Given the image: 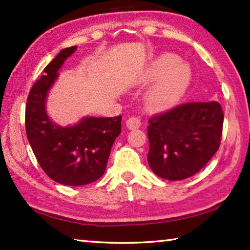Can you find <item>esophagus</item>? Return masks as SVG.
<instances>
[{
    "instance_id": "esophagus-1",
    "label": "esophagus",
    "mask_w": 250,
    "mask_h": 250,
    "mask_svg": "<svg viewBox=\"0 0 250 250\" xmlns=\"http://www.w3.org/2000/svg\"><path fill=\"white\" fill-rule=\"evenodd\" d=\"M125 125L129 130H134V129L140 128L141 121L138 117H130L129 119L125 121Z\"/></svg>"
}]
</instances>
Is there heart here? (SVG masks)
<instances>
[{"mask_svg": "<svg viewBox=\"0 0 250 250\" xmlns=\"http://www.w3.org/2000/svg\"><path fill=\"white\" fill-rule=\"evenodd\" d=\"M158 80L146 95V104L155 111L170 108L185 94L192 80V69L174 54H162L151 61L143 74L145 82Z\"/></svg>", "mask_w": 250, "mask_h": 250, "instance_id": "obj_1", "label": "heart"}]
</instances>
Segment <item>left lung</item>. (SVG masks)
<instances>
[{
    "label": "left lung",
    "mask_w": 250,
    "mask_h": 250,
    "mask_svg": "<svg viewBox=\"0 0 250 250\" xmlns=\"http://www.w3.org/2000/svg\"><path fill=\"white\" fill-rule=\"evenodd\" d=\"M224 112L217 101L188 103L149 119L151 170L180 181L196 174L221 145Z\"/></svg>",
    "instance_id": "left-lung-1"
}]
</instances>
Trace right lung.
<instances>
[{"instance_id":"right-lung-1","label":"right lung","mask_w":250,"mask_h":250,"mask_svg":"<svg viewBox=\"0 0 250 250\" xmlns=\"http://www.w3.org/2000/svg\"><path fill=\"white\" fill-rule=\"evenodd\" d=\"M77 49H62L33 84L25 109V129L37 162L50 179L79 186L97 181L107 167L111 146L121 132V116L83 118L77 125L61 126L46 111L48 91L64 62Z\"/></svg>"}]
</instances>
